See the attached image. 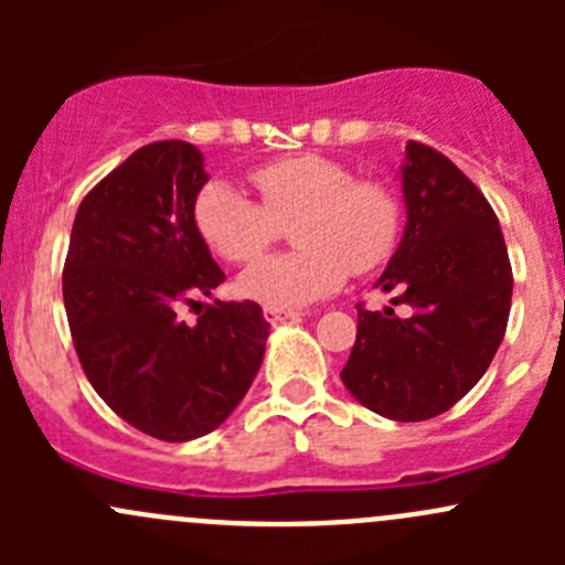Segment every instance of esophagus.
<instances>
[{
	"instance_id": "esophagus-1",
	"label": "esophagus",
	"mask_w": 565,
	"mask_h": 565,
	"mask_svg": "<svg viewBox=\"0 0 565 565\" xmlns=\"http://www.w3.org/2000/svg\"><path fill=\"white\" fill-rule=\"evenodd\" d=\"M303 317L300 311H287V309H265L267 322H281V319H298Z\"/></svg>"
}]
</instances>
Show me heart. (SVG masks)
Wrapping results in <instances>:
<instances>
[{
    "label": "heart",
    "mask_w": 565,
    "mask_h": 565,
    "mask_svg": "<svg viewBox=\"0 0 565 565\" xmlns=\"http://www.w3.org/2000/svg\"><path fill=\"white\" fill-rule=\"evenodd\" d=\"M259 202L226 182H207L193 224L221 259L246 265L292 223L298 250L267 256L241 276V292L265 309H303L335 292L347 276L372 273L398 241V199L374 177H352L333 158L289 156L250 172Z\"/></svg>",
    "instance_id": "heart-1"
}]
</instances>
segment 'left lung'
<instances>
[{
    "label": "left lung",
    "instance_id": "8db88e82",
    "mask_svg": "<svg viewBox=\"0 0 565 565\" xmlns=\"http://www.w3.org/2000/svg\"><path fill=\"white\" fill-rule=\"evenodd\" d=\"M402 191L407 226L377 287L404 311L358 306L341 383L372 413L426 420L451 409L489 369L514 276L492 204L443 152L409 141Z\"/></svg>",
    "mask_w": 565,
    "mask_h": 565
}]
</instances>
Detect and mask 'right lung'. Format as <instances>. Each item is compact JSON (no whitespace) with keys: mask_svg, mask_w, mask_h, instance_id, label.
<instances>
[{"mask_svg":"<svg viewBox=\"0 0 565 565\" xmlns=\"http://www.w3.org/2000/svg\"><path fill=\"white\" fill-rule=\"evenodd\" d=\"M207 182L188 141H152L78 204L62 270L73 347L95 393L145 435L185 443L218 429L265 358L254 300L177 311L210 295L224 270L193 224Z\"/></svg>","mask_w":565,"mask_h":565,"instance_id":"1","label":"right lung"}]
</instances>
